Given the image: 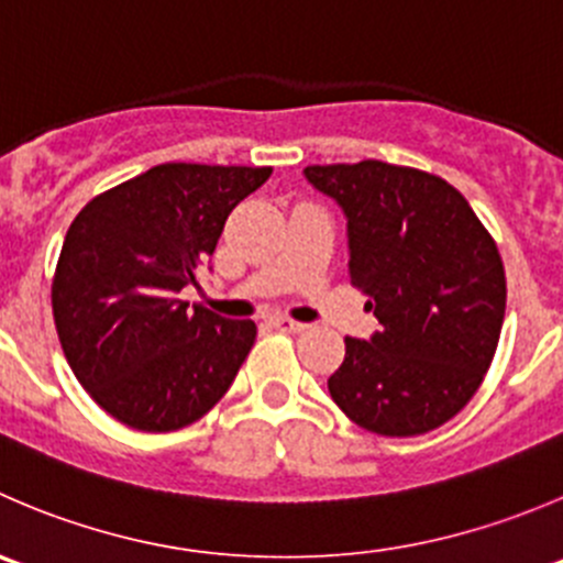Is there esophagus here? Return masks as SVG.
I'll return each mask as SVG.
<instances>
[{
  "label": "esophagus",
  "mask_w": 563,
  "mask_h": 563,
  "mask_svg": "<svg viewBox=\"0 0 563 563\" xmlns=\"http://www.w3.org/2000/svg\"><path fill=\"white\" fill-rule=\"evenodd\" d=\"M269 324L275 327V330H283V332H305V330H308V324H302V321L286 319V316H275Z\"/></svg>",
  "instance_id": "esophagus-1"
}]
</instances>
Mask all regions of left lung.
Here are the masks:
<instances>
[{
	"instance_id": "8db88e82",
	"label": "left lung",
	"mask_w": 563,
	"mask_h": 563,
	"mask_svg": "<svg viewBox=\"0 0 563 563\" xmlns=\"http://www.w3.org/2000/svg\"><path fill=\"white\" fill-rule=\"evenodd\" d=\"M346 217L349 277L379 330L346 338L327 379L357 427L385 438L432 432L482 385L506 313L504 261L449 181L365 159L305 167Z\"/></svg>"
}]
</instances>
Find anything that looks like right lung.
Masks as SVG:
<instances>
[{
	"label": "right lung",
	"mask_w": 563,
	"mask_h": 563,
	"mask_svg": "<svg viewBox=\"0 0 563 563\" xmlns=\"http://www.w3.org/2000/svg\"><path fill=\"white\" fill-rule=\"evenodd\" d=\"M272 167L156 165L92 198L65 233L52 308L76 379L120 423L173 432L203 418L253 349L255 324L178 294L198 286L228 214Z\"/></svg>",
	"instance_id": "right-lung-1"
}]
</instances>
